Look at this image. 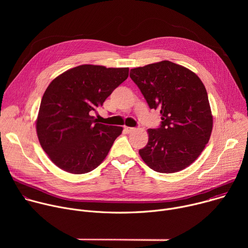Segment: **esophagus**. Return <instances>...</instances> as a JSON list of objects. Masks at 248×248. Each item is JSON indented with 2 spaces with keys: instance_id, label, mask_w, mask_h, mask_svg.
Listing matches in <instances>:
<instances>
[{
  "instance_id": "34e87169",
  "label": "esophagus",
  "mask_w": 248,
  "mask_h": 248,
  "mask_svg": "<svg viewBox=\"0 0 248 248\" xmlns=\"http://www.w3.org/2000/svg\"><path fill=\"white\" fill-rule=\"evenodd\" d=\"M135 128L134 127H129V126H124V131L126 132V133H130V132H132L133 130H134Z\"/></svg>"
}]
</instances>
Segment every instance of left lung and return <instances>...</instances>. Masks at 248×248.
<instances>
[{
    "instance_id": "obj_1",
    "label": "left lung",
    "mask_w": 248,
    "mask_h": 248,
    "mask_svg": "<svg viewBox=\"0 0 248 248\" xmlns=\"http://www.w3.org/2000/svg\"><path fill=\"white\" fill-rule=\"evenodd\" d=\"M129 77L150 109H159L162 116L160 126L148 129V143L139 155L158 172L186 169L201 154L213 127L204 84L191 70L170 61L132 68Z\"/></svg>"
}]
</instances>
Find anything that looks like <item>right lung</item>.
I'll list each match as a JSON object with an SVG mask.
<instances>
[{"instance_id": "1", "label": "right lung", "mask_w": 248, "mask_h": 248, "mask_svg": "<svg viewBox=\"0 0 248 248\" xmlns=\"http://www.w3.org/2000/svg\"><path fill=\"white\" fill-rule=\"evenodd\" d=\"M128 67L81 64L47 87L36 122L50 160L70 173H86L107 157L122 126L99 124L92 114L128 77Z\"/></svg>"}]
</instances>
